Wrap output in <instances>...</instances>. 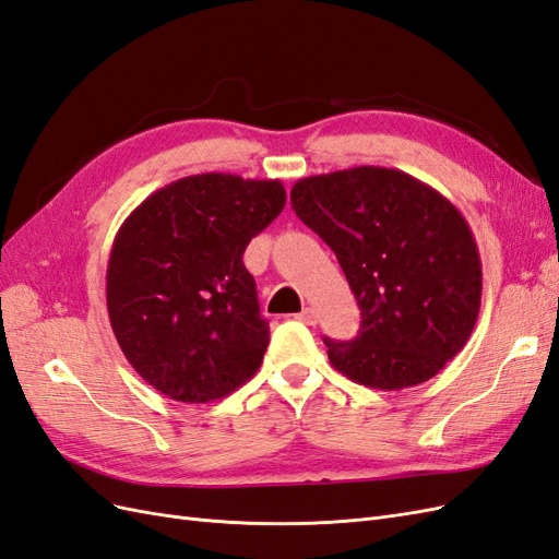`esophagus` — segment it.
<instances>
[{
	"mask_svg": "<svg viewBox=\"0 0 559 559\" xmlns=\"http://www.w3.org/2000/svg\"><path fill=\"white\" fill-rule=\"evenodd\" d=\"M295 318H297V321H301V323H307V325H316V321H318V316H316V311L311 307H307L305 311L297 313Z\"/></svg>",
	"mask_w": 559,
	"mask_h": 559,
	"instance_id": "1",
	"label": "esophagus"
}]
</instances>
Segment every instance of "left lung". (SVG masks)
<instances>
[{
    "label": "left lung",
    "mask_w": 559,
    "mask_h": 559,
    "mask_svg": "<svg viewBox=\"0 0 559 559\" xmlns=\"http://www.w3.org/2000/svg\"><path fill=\"white\" fill-rule=\"evenodd\" d=\"M293 211L337 254L360 307L328 358L356 384L401 391L436 377L480 313L483 264L456 205L412 175L356 166L293 185Z\"/></svg>",
    "instance_id": "left-lung-1"
}]
</instances>
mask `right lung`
<instances>
[{"label":"right lung","mask_w":559,"mask_h":559,"mask_svg":"<svg viewBox=\"0 0 559 559\" xmlns=\"http://www.w3.org/2000/svg\"><path fill=\"white\" fill-rule=\"evenodd\" d=\"M285 205L281 180L201 173L123 219L107 262V313L133 370L173 401L211 403L260 370L269 323L243 264Z\"/></svg>","instance_id":"obj_1"}]
</instances>
